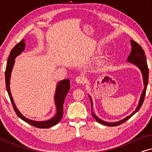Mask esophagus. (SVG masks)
Returning <instances> with one entry per match:
<instances>
[{
  "mask_svg": "<svg viewBox=\"0 0 152 152\" xmlns=\"http://www.w3.org/2000/svg\"><path fill=\"white\" fill-rule=\"evenodd\" d=\"M75 82L77 83V84H84L85 82V78L84 77H82V76H79L77 77H76L75 79Z\"/></svg>",
  "mask_w": 152,
  "mask_h": 152,
  "instance_id": "1",
  "label": "esophagus"
}]
</instances>
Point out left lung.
I'll use <instances>...</instances> for the list:
<instances>
[{
	"label": "left lung",
	"instance_id": "left-lung-1",
	"mask_svg": "<svg viewBox=\"0 0 152 152\" xmlns=\"http://www.w3.org/2000/svg\"><path fill=\"white\" fill-rule=\"evenodd\" d=\"M131 43H132V52H131V53L129 54V57L127 58V60L129 62H131V63L134 64L136 66H138V67L140 68L141 72H142V74L143 76V81H144V86H145L144 90H143L142 95H141L140 99V101H139V104L138 106V107L136 108V109L135 110V111L133 112L130 115L127 116V117L124 118V119L120 120L119 122H104L103 121V120L99 119V118H97V116L92 112V115L93 116V118H94L95 119L99 122V123L104 124V125L110 126H115L124 123V122H126V120L129 119V118L132 117V116L134 115L137 111H138L139 110H140V107H142L143 104V102H144L145 95H146V90H147V84H148V79H149V68H148V66H147V59H146V57H145L144 50L142 49V48L141 47L138 43H136V41L132 40L131 41ZM90 99L91 102V107H92L93 102H92V99H91V97H90Z\"/></svg>",
	"mask_w": 152,
	"mask_h": 152
}]
</instances>
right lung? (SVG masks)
<instances>
[{
    "instance_id": "1",
    "label": "right lung",
    "mask_w": 152,
    "mask_h": 152,
    "mask_svg": "<svg viewBox=\"0 0 152 152\" xmlns=\"http://www.w3.org/2000/svg\"><path fill=\"white\" fill-rule=\"evenodd\" d=\"M25 45H26L25 40L24 39H22L19 43H18L17 44L12 48L11 52H10V55H9V57H8L5 70L6 89H7L10 100H11L12 106H13L14 111H15L16 115H17L20 119H22L23 121L27 122V123H28L29 124H30V125H32L33 126H35V127L37 128L46 129L51 127V126L56 125V124L61 120L62 116H63L64 102V99H65L66 95L68 94V91L70 90V80L66 79V80H62L61 82L58 83L57 90H56L55 95V101L56 104V107H57V114H56L55 117L53 118L50 120H46V121L37 122L34 121V120H29L26 117H24V116H23L22 114L18 111V110L17 109H16V106L14 104L13 98H12L11 93H10V80L12 68H13L14 61H15V58L23 51V50L25 48Z\"/></svg>"
}]
</instances>
